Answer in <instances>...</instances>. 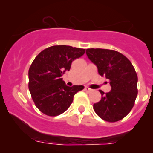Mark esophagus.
Returning a JSON list of instances; mask_svg holds the SVG:
<instances>
[{"instance_id":"esophagus-1","label":"esophagus","mask_w":153,"mask_h":153,"mask_svg":"<svg viewBox=\"0 0 153 153\" xmlns=\"http://www.w3.org/2000/svg\"><path fill=\"white\" fill-rule=\"evenodd\" d=\"M85 91H88V92H90V91H91V88H89L88 87H85Z\"/></svg>"}]
</instances>
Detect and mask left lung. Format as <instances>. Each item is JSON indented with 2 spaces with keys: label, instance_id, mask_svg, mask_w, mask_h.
<instances>
[{
  "label": "left lung",
  "instance_id": "obj_1",
  "mask_svg": "<svg viewBox=\"0 0 153 153\" xmlns=\"http://www.w3.org/2000/svg\"><path fill=\"white\" fill-rule=\"evenodd\" d=\"M86 54L98 68L101 76L109 80L111 89L102 94V99L93 108L103 120L115 123L123 119L132 110L138 94V77L132 64L123 54L114 50L88 48Z\"/></svg>",
  "mask_w": 153,
  "mask_h": 153
}]
</instances>
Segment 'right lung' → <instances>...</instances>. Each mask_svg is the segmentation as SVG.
<instances>
[{
	"instance_id": "obj_1",
	"label": "right lung",
	"mask_w": 153,
	"mask_h": 153,
	"mask_svg": "<svg viewBox=\"0 0 153 153\" xmlns=\"http://www.w3.org/2000/svg\"><path fill=\"white\" fill-rule=\"evenodd\" d=\"M85 49L68 45H54L37 55L28 71V88L33 101L42 113L61 115L70 107L74 95L83 85L68 87L62 76L71 68L72 62L80 58Z\"/></svg>"
}]
</instances>
